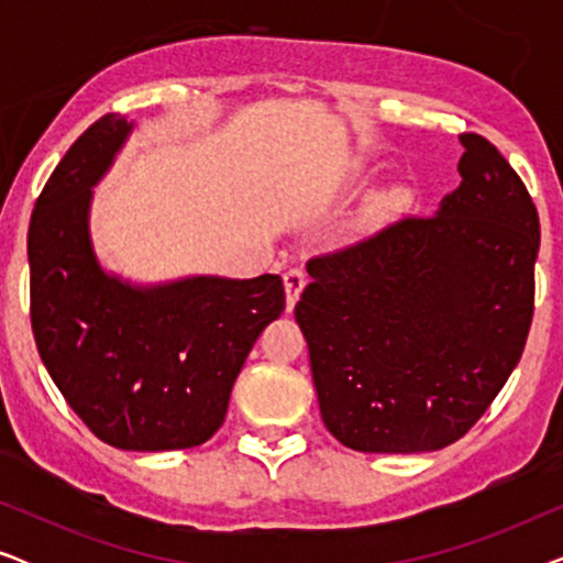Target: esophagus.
<instances>
[{"instance_id": "obj_1", "label": "esophagus", "mask_w": 563, "mask_h": 563, "mask_svg": "<svg viewBox=\"0 0 563 563\" xmlns=\"http://www.w3.org/2000/svg\"><path fill=\"white\" fill-rule=\"evenodd\" d=\"M305 289V272L302 268H289L284 274V291H287V310H295L299 295Z\"/></svg>"}]
</instances>
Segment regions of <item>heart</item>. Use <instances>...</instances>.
Masks as SVG:
<instances>
[{
    "instance_id": "b5f03b06",
    "label": "heart",
    "mask_w": 563,
    "mask_h": 563,
    "mask_svg": "<svg viewBox=\"0 0 563 563\" xmlns=\"http://www.w3.org/2000/svg\"><path fill=\"white\" fill-rule=\"evenodd\" d=\"M402 195H399V191H389V195H384L379 202H376V210L379 212H384V210H391V207H397V205H402Z\"/></svg>"
}]
</instances>
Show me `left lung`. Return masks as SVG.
I'll return each mask as SVG.
<instances>
[{"label":"left lung","instance_id":"1","mask_svg":"<svg viewBox=\"0 0 563 563\" xmlns=\"http://www.w3.org/2000/svg\"><path fill=\"white\" fill-rule=\"evenodd\" d=\"M461 184L307 264L295 318L325 428L364 453L459 441L518 366L533 320L541 222L495 145L459 135Z\"/></svg>","mask_w":563,"mask_h":563}]
</instances>
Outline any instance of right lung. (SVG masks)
Wrapping results in <instances>:
<instances>
[{"label":"right lung","instance_id":"add662e5","mask_svg":"<svg viewBox=\"0 0 563 563\" xmlns=\"http://www.w3.org/2000/svg\"><path fill=\"white\" fill-rule=\"evenodd\" d=\"M133 122L104 114L37 197L27 230L30 320L45 368L99 441L191 449L218 433L253 343L284 310L276 274L133 284L104 272L89 212Z\"/></svg>","mask_w":563,"mask_h":563}]
</instances>
